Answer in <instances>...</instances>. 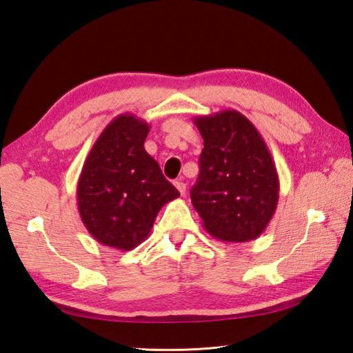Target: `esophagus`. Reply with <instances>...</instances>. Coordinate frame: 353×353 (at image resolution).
<instances>
[{
    "mask_svg": "<svg viewBox=\"0 0 353 353\" xmlns=\"http://www.w3.org/2000/svg\"><path fill=\"white\" fill-rule=\"evenodd\" d=\"M174 186H176V188H177V191L181 192L182 196H183L185 191H186V185H185L182 181H176V182H174Z\"/></svg>",
    "mask_w": 353,
    "mask_h": 353,
    "instance_id": "obj_1",
    "label": "esophagus"
}]
</instances>
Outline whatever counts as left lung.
I'll use <instances>...</instances> for the list:
<instances>
[{
	"label": "left lung",
	"mask_w": 353,
	"mask_h": 353,
	"mask_svg": "<svg viewBox=\"0 0 353 353\" xmlns=\"http://www.w3.org/2000/svg\"><path fill=\"white\" fill-rule=\"evenodd\" d=\"M194 124L205 147L191 201L203 228L228 243L256 239L279 201V176L265 141L235 109L199 115Z\"/></svg>",
	"instance_id": "left-lung-1"
}]
</instances>
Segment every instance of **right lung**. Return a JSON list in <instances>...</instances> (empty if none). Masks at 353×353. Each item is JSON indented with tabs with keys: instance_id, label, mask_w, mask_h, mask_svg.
<instances>
[{
	"instance_id": "1",
	"label": "right lung",
	"mask_w": 353,
	"mask_h": 353,
	"mask_svg": "<svg viewBox=\"0 0 353 353\" xmlns=\"http://www.w3.org/2000/svg\"><path fill=\"white\" fill-rule=\"evenodd\" d=\"M148 132V123L137 115L115 117L97 138L77 182L85 228L100 244L117 250L138 247L162 206L181 196L145 152Z\"/></svg>"
}]
</instances>
